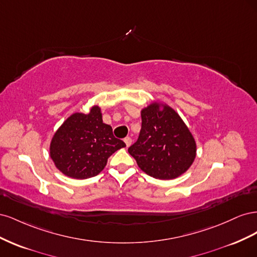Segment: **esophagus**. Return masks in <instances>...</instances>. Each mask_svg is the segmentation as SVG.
<instances>
[{"label": "esophagus", "instance_id": "esophagus-1", "mask_svg": "<svg viewBox=\"0 0 257 257\" xmlns=\"http://www.w3.org/2000/svg\"><path fill=\"white\" fill-rule=\"evenodd\" d=\"M124 143H125L126 147L128 148L132 145V138L131 137H125V138H124Z\"/></svg>", "mask_w": 257, "mask_h": 257}]
</instances>
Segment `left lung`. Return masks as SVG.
Masks as SVG:
<instances>
[{"label":"left lung","instance_id":"1","mask_svg":"<svg viewBox=\"0 0 257 257\" xmlns=\"http://www.w3.org/2000/svg\"><path fill=\"white\" fill-rule=\"evenodd\" d=\"M141 114V134L128 148L139 168L161 180L183 175L196 158V142L181 116L161 100L144 107Z\"/></svg>","mask_w":257,"mask_h":257}]
</instances>
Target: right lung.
<instances>
[{
    "label": "right lung",
    "mask_w": 257,
    "mask_h": 257,
    "mask_svg": "<svg viewBox=\"0 0 257 257\" xmlns=\"http://www.w3.org/2000/svg\"><path fill=\"white\" fill-rule=\"evenodd\" d=\"M125 147L103 122L97 105L88 113L75 112L62 123L50 142L49 152L60 172L73 179H88L105 168L112 153Z\"/></svg>",
    "instance_id": "add662e5"
}]
</instances>
